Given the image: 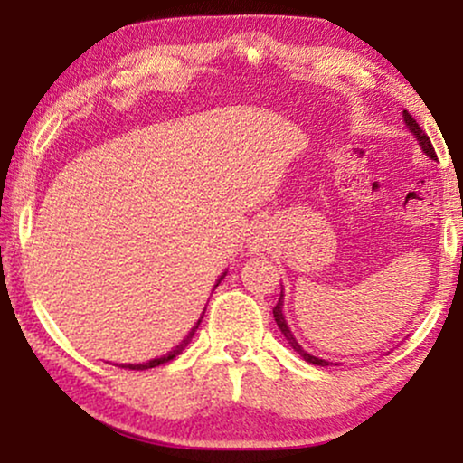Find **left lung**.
<instances>
[{"label": "left lung", "instance_id": "1", "mask_svg": "<svg viewBox=\"0 0 463 463\" xmlns=\"http://www.w3.org/2000/svg\"><path fill=\"white\" fill-rule=\"evenodd\" d=\"M402 118H404V124H407V128H409L411 132H413L417 141H420L423 154H426L428 157H432V160H436V151H434V147H432V141H430V137L426 135V132L421 130V126L415 122V118L411 116L409 111H402ZM282 299H284V295L280 293V299H278L276 307H274V318H276L278 328H280L282 335H284V337H287V341L290 344V347H293V350H295L297 354H299V356H303V360H306V363H309V364H318V366H328V364H331V363H328V360L316 358V356H312V354H307L299 344H297L295 335L290 333L287 320H284V314H282V306H284V303H282Z\"/></svg>", "mask_w": 463, "mask_h": 463}]
</instances>
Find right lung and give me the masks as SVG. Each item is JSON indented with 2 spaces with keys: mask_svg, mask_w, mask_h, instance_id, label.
Listing matches in <instances>:
<instances>
[{
  "mask_svg": "<svg viewBox=\"0 0 463 463\" xmlns=\"http://www.w3.org/2000/svg\"><path fill=\"white\" fill-rule=\"evenodd\" d=\"M225 274H227V271H225ZM225 274L219 278V280H217V284H214V287H219V282H221V280H223V278H225ZM202 318H204V314H202V316H200V320H198V322H195V326L192 328V331H189V335H187V337H185V339H183V341H181V344H179V345H176L173 352H168V354H166V356H162V358H154V360H149V363H145V364H122V369H132V371H143V369H154V366H160V364H164V363H170V360H173V358H176V356H179V354H181L183 350H185V347H187V344H189V341H192V337H194L195 328H198V326H200V322H202Z\"/></svg>",
  "mask_w": 463,
  "mask_h": 463,
  "instance_id": "right-lung-1",
  "label": "right lung"
}]
</instances>
